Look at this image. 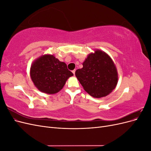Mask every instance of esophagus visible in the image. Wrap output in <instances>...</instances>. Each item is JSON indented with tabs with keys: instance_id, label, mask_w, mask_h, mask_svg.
Instances as JSON below:
<instances>
[{
	"instance_id": "obj_1",
	"label": "esophagus",
	"mask_w": 151,
	"mask_h": 151,
	"mask_svg": "<svg viewBox=\"0 0 151 151\" xmlns=\"http://www.w3.org/2000/svg\"><path fill=\"white\" fill-rule=\"evenodd\" d=\"M72 73H73V74H74V75H75V72H76V70H73L72 71Z\"/></svg>"
}]
</instances>
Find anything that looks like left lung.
I'll list each match as a JSON object with an SVG mask.
<instances>
[{
    "mask_svg": "<svg viewBox=\"0 0 151 151\" xmlns=\"http://www.w3.org/2000/svg\"><path fill=\"white\" fill-rule=\"evenodd\" d=\"M83 67L76 71V76L84 89L96 98L106 96L118 83L116 67L111 58L101 50L89 54Z\"/></svg>",
    "mask_w": 151,
    "mask_h": 151,
    "instance_id": "1",
    "label": "left lung"
}]
</instances>
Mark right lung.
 Returning <instances> with one entry per match:
<instances>
[{"instance_id": "add662e5", "label": "right lung", "mask_w": 151, "mask_h": 151, "mask_svg": "<svg viewBox=\"0 0 151 151\" xmlns=\"http://www.w3.org/2000/svg\"><path fill=\"white\" fill-rule=\"evenodd\" d=\"M73 75L66 63L51 55H45L36 60L30 70L31 78L35 86L47 94L58 93Z\"/></svg>"}]
</instances>
